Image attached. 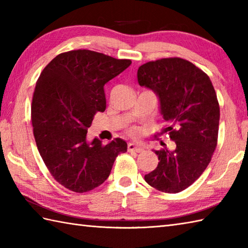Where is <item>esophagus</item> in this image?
Listing matches in <instances>:
<instances>
[{
	"label": "esophagus",
	"mask_w": 248,
	"mask_h": 248,
	"mask_svg": "<svg viewBox=\"0 0 248 248\" xmlns=\"http://www.w3.org/2000/svg\"><path fill=\"white\" fill-rule=\"evenodd\" d=\"M143 148L141 147L138 146L134 143H129L128 144V151L129 152H143Z\"/></svg>",
	"instance_id": "obj_1"
}]
</instances>
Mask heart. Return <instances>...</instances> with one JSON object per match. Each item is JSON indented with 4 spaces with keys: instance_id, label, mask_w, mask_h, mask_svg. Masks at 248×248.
Listing matches in <instances>:
<instances>
[{
    "instance_id": "1",
    "label": "heart",
    "mask_w": 248,
    "mask_h": 248,
    "mask_svg": "<svg viewBox=\"0 0 248 248\" xmlns=\"http://www.w3.org/2000/svg\"><path fill=\"white\" fill-rule=\"evenodd\" d=\"M128 133L131 136H138L140 134V130L136 127H131V128L128 129Z\"/></svg>"
}]
</instances>
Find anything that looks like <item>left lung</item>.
<instances>
[{"label": "left lung", "mask_w": 248, "mask_h": 248, "mask_svg": "<svg viewBox=\"0 0 248 248\" xmlns=\"http://www.w3.org/2000/svg\"><path fill=\"white\" fill-rule=\"evenodd\" d=\"M140 86L154 91L176 149L155 150L159 164L145 181L161 192L175 194L188 187L209 165L217 145L219 105L212 82L191 62L180 57L141 65Z\"/></svg>", "instance_id": "8db88e82"}]
</instances>
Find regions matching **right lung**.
<instances>
[{
    "instance_id": "right-lung-1",
    "label": "right lung",
    "mask_w": 248,
    "mask_h": 248,
    "mask_svg": "<svg viewBox=\"0 0 248 248\" xmlns=\"http://www.w3.org/2000/svg\"><path fill=\"white\" fill-rule=\"evenodd\" d=\"M91 50L54 57L40 73L31 101L37 148L55 180L72 192L85 193L108 178L116 157L127 151L124 140L103 145L86 140L98 112L107 108L104 85L131 65Z\"/></svg>"
}]
</instances>
